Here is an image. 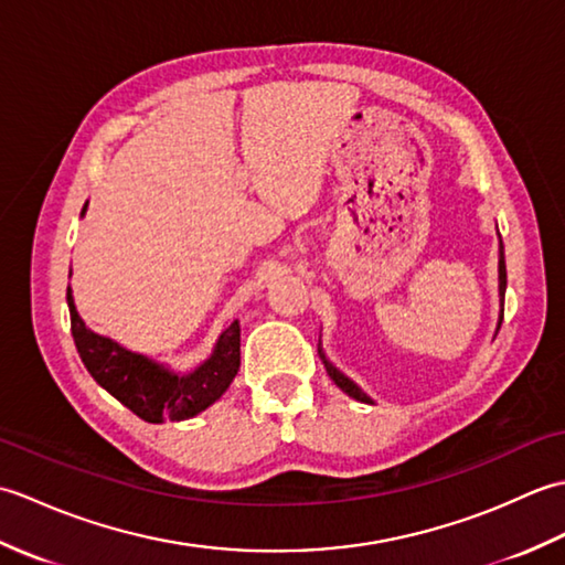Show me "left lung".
Listing matches in <instances>:
<instances>
[{
    "instance_id": "8db88e82",
    "label": "left lung",
    "mask_w": 565,
    "mask_h": 565,
    "mask_svg": "<svg viewBox=\"0 0 565 565\" xmlns=\"http://www.w3.org/2000/svg\"><path fill=\"white\" fill-rule=\"evenodd\" d=\"M505 289H508V269H505V247H502V239H500V306H502V310H500V322H502V316H505ZM500 322H498V330H500ZM326 366H328V374H330V379L338 383V386L347 393V395H352V398H356V401H362V403H371V398L366 393H362V388L359 386H354V383L347 379V376H342L338 369H334L332 364H328L326 362Z\"/></svg>"
}]
</instances>
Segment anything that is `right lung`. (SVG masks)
<instances>
[{
	"label": "right lung",
	"mask_w": 565,
	"mask_h": 565,
	"mask_svg": "<svg viewBox=\"0 0 565 565\" xmlns=\"http://www.w3.org/2000/svg\"><path fill=\"white\" fill-rule=\"evenodd\" d=\"M67 306L72 338H75L84 366L102 388L109 391L116 401H121L128 411H134L146 423L189 419L206 411L231 386L239 369L237 320L225 328L206 364H201L186 376H177L150 359L128 352L102 334H94L82 322L75 303H72L70 289Z\"/></svg>",
	"instance_id": "right-lung-1"
}]
</instances>
